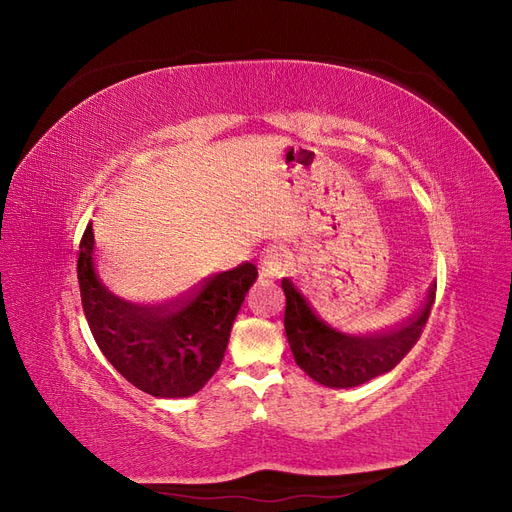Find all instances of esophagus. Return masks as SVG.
I'll return each mask as SVG.
<instances>
[{
  "label": "esophagus",
  "mask_w": 512,
  "mask_h": 512,
  "mask_svg": "<svg viewBox=\"0 0 512 512\" xmlns=\"http://www.w3.org/2000/svg\"><path fill=\"white\" fill-rule=\"evenodd\" d=\"M290 267V258L282 245H269L265 252H262L260 262V273L265 277H282L286 275Z\"/></svg>",
  "instance_id": "34e87169"
}]
</instances>
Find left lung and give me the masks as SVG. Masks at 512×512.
I'll list each match as a JSON object with an SVG mask.
<instances>
[{"instance_id": "left-lung-1", "label": "left lung", "mask_w": 512, "mask_h": 512, "mask_svg": "<svg viewBox=\"0 0 512 512\" xmlns=\"http://www.w3.org/2000/svg\"><path fill=\"white\" fill-rule=\"evenodd\" d=\"M282 288L284 329L294 361L309 378L331 389H350L391 371L418 342L436 301V284H431L412 318L397 327L356 333L324 318L294 282L282 280Z\"/></svg>"}]
</instances>
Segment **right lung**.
I'll list each match as a JSON object with an SVG mask.
<instances>
[{"mask_svg":"<svg viewBox=\"0 0 512 512\" xmlns=\"http://www.w3.org/2000/svg\"><path fill=\"white\" fill-rule=\"evenodd\" d=\"M94 226L79 254L83 312L98 348L119 374L153 397H190L220 369L230 327L258 269L243 262L175 301L136 305L108 292L94 269Z\"/></svg>","mask_w":512,"mask_h":512,"instance_id":"add662e5","label":"right lung"}]
</instances>
